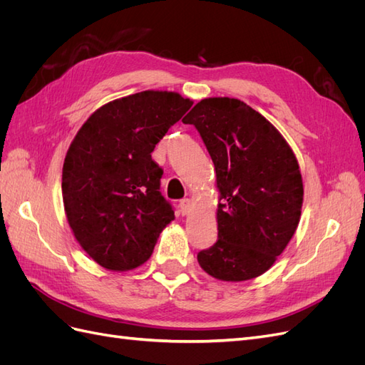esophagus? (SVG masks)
<instances>
[{"label": "esophagus", "mask_w": 365, "mask_h": 365, "mask_svg": "<svg viewBox=\"0 0 365 365\" xmlns=\"http://www.w3.org/2000/svg\"><path fill=\"white\" fill-rule=\"evenodd\" d=\"M180 212L182 215H187L190 212V200H187V197H184V200L180 201Z\"/></svg>", "instance_id": "esophagus-1"}]
</instances>
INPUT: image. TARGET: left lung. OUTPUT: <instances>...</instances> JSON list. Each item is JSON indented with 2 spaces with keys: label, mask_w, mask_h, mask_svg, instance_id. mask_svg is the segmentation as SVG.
Masks as SVG:
<instances>
[{
  "label": "left lung",
  "mask_w": 365,
  "mask_h": 365,
  "mask_svg": "<svg viewBox=\"0 0 365 365\" xmlns=\"http://www.w3.org/2000/svg\"><path fill=\"white\" fill-rule=\"evenodd\" d=\"M184 119L213 160L220 201L217 240L197 252V262L217 280L256 279L272 267L300 222L298 161L280 132L237 98H204Z\"/></svg>",
  "instance_id": "left-lung-1"
}]
</instances>
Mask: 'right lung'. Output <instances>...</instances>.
Wrapping results in <instances>:
<instances>
[{"instance_id":"obj_1","label":"right lung","mask_w":365,"mask_h":365,"mask_svg":"<svg viewBox=\"0 0 365 365\" xmlns=\"http://www.w3.org/2000/svg\"><path fill=\"white\" fill-rule=\"evenodd\" d=\"M193 102L172 91H141L94 111L65 155L62 197L76 240L111 271L145 263L175 219L150 153Z\"/></svg>"}]
</instances>
